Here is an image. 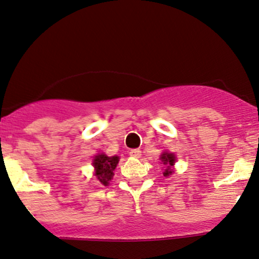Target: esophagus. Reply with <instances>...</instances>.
I'll use <instances>...</instances> for the list:
<instances>
[{
    "mask_svg": "<svg viewBox=\"0 0 259 259\" xmlns=\"http://www.w3.org/2000/svg\"><path fill=\"white\" fill-rule=\"evenodd\" d=\"M141 153H142V152H141V150H139V149H131L130 152H128L130 155L133 156V158H139V156L142 155Z\"/></svg>",
    "mask_w": 259,
    "mask_h": 259,
    "instance_id": "esophagus-1",
    "label": "esophagus"
}]
</instances>
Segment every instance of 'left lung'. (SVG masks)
I'll return each instance as SVG.
<instances>
[{"label": "left lung", "instance_id": "1", "mask_svg": "<svg viewBox=\"0 0 259 259\" xmlns=\"http://www.w3.org/2000/svg\"><path fill=\"white\" fill-rule=\"evenodd\" d=\"M162 164L166 165V168H165V172H164V176H168L172 174V170H171V166H172L174 164H175V155L174 154H170V153H164L162 155L160 156Z\"/></svg>", "mask_w": 259, "mask_h": 259}]
</instances>
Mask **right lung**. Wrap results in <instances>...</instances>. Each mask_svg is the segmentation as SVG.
I'll list each match as a JSON object with an SVG mask.
<instances>
[{
    "instance_id": "add662e5",
    "label": "right lung",
    "mask_w": 259,
    "mask_h": 259,
    "mask_svg": "<svg viewBox=\"0 0 259 259\" xmlns=\"http://www.w3.org/2000/svg\"><path fill=\"white\" fill-rule=\"evenodd\" d=\"M118 162V156H106L105 154H99L93 160L95 167V176L101 185L107 186L114 176V170Z\"/></svg>"
}]
</instances>
